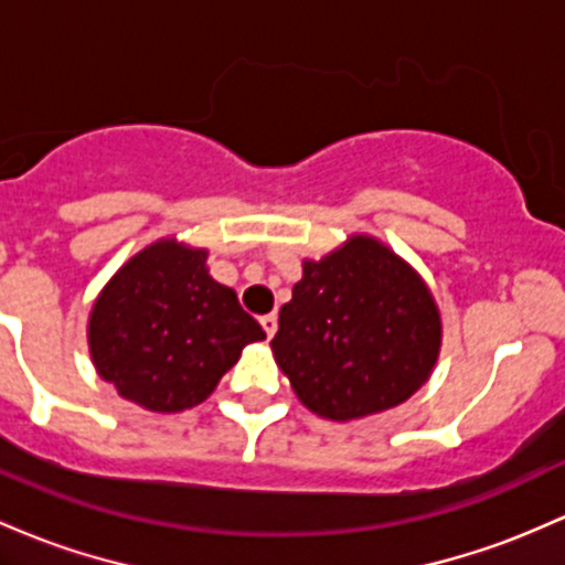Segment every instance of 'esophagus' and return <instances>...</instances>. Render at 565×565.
Instances as JSON below:
<instances>
[{
  "label": "esophagus",
  "instance_id": "1",
  "mask_svg": "<svg viewBox=\"0 0 565 565\" xmlns=\"http://www.w3.org/2000/svg\"><path fill=\"white\" fill-rule=\"evenodd\" d=\"M259 324H263L265 334H268V338H273V334H276V330H278V316L276 313L263 316V319H259Z\"/></svg>",
  "mask_w": 565,
  "mask_h": 565
}]
</instances>
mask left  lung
Returning a JSON list of instances; mask_svg holds the SVG:
<instances>
[{
    "mask_svg": "<svg viewBox=\"0 0 565 565\" xmlns=\"http://www.w3.org/2000/svg\"><path fill=\"white\" fill-rule=\"evenodd\" d=\"M443 324L424 278L370 235L306 259L270 340L302 405L351 420L402 405L429 381Z\"/></svg>",
    "mask_w": 565,
    "mask_h": 565,
    "instance_id": "1",
    "label": "left lung"
}]
</instances>
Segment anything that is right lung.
Listing matches in <instances>:
<instances>
[{
	"instance_id": "1",
	"label": "right lung",
	"mask_w": 565,
	"mask_h": 565,
	"mask_svg": "<svg viewBox=\"0 0 565 565\" xmlns=\"http://www.w3.org/2000/svg\"><path fill=\"white\" fill-rule=\"evenodd\" d=\"M206 249L154 241L128 259L93 302L96 373L154 413L201 405L244 345L265 332L231 287L209 276Z\"/></svg>"
}]
</instances>
